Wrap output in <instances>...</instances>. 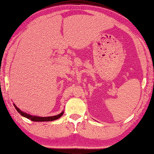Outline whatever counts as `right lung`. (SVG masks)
<instances>
[{
  "label": "right lung",
  "instance_id": "1",
  "mask_svg": "<svg viewBox=\"0 0 154 154\" xmlns=\"http://www.w3.org/2000/svg\"><path fill=\"white\" fill-rule=\"evenodd\" d=\"M14 106L15 107V109H17V111L19 112V114H21V116H24V117L27 118L28 119H30L33 121H54L59 119L60 117H61V116L63 114V111L61 113L58 114L56 116H45V117H40V116H33L31 115V114L26 113V112H23L22 111H21L20 109H19L18 107H17L16 105L14 104Z\"/></svg>",
  "mask_w": 154,
  "mask_h": 154
}]
</instances>
